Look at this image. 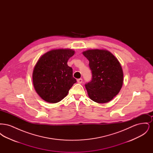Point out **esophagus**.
<instances>
[{"mask_svg": "<svg viewBox=\"0 0 153 153\" xmlns=\"http://www.w3.org/2000/svg\"><path fill=\"white\" fill-rule=\"evenodd\" d=\"M77 81L78 83L81 84V83L82 82V79H79L77 80Z\"/></svg>", "mask_w": 153, "mask_h": 153, "instance_id": "1", "label": "esophagus"}]
</instances>
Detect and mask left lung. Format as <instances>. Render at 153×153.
Here are the masks:
<instances>
[{"label":"left lung","instance_id":"obj_1","mask_svg":"<svg viewBox=\"0 0 153 153\" xmlns=\"http://www.w3.org/2000/svg\"><path fill=\"white\" fill-rule=\"evenodd\" d=\"M89 61L92 79L85 84L88 95L94 102L105 103L117 96L123 85V72L119 61L105 49L82 52Z\"/></svg>","mask_w":153,"mask_h":153}]
</instances>
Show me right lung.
Instances as JSON below:
<instances>
[{
    "label": "right lung",
    "mask_w": 153,
    "mask_h": 153,
    "mask_svg": "<svg viewBox=\"0 0 153 153\" xmlns=\"http://www.w3.org/2000/svg\"><path fill=\"white\" fill-rule=\"evenodd\" d=\"M74 53L71 49H53L37 61L33 72V82L36 93L45 102H60L76 82L72 68L67 64Z\"/></svg>",
    "instance_id": "obj_1"
}]
</instances>
